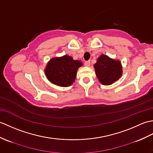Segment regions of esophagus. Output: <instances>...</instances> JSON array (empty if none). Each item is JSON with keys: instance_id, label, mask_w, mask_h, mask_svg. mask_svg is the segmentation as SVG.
<instances>
[{"instance_id": "34e87169", "label": "esophagus", "mask_w": 153, "mask_h": 153, "mask_svg": "<svg viewBox=\"0 0 153 153\" xmlns=\"http://www.w3.org/2000/svg\"><path fill=\"white\" fill-rule=\"evenodd\" d=\"M85 65L86 66H89L91 65L90 60H88V61H85Z\"/></svg>"}]
</instances>
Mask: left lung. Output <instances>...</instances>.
I'll return each instance as SVG.
<instances>
[{"label": "left lung", "instance_id": "8db88e82", "mask_svg": "<svg viewBox=\"0 0 153 153\" xmlns=\"http://www.w3.org/2000/svg\"><path fill=\"white\" fill-rule=\"evenodd\" d=\"M94 67L96 75L102 85H111L122 76L121 63L119 60L111 59L107 55H101L99 56Z\"/></svg>", "mask_w": 153, "mask_h": 153}]
</instances>
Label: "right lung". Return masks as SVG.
I'll list each match as a JSON object with an SVG mask.
<instances>
[{
	"instance_id": "right-lung-1",
	"label": "right lung",
	"mask_w": 153,
	"mask_h": 153,
	"mask_svg": "<svg viewBox=\"0 0 153 153\" xmlns=\"http://www.w3.org/2000/svg\"><path fill=\"white\" fill-rule=\"evenodd\" d=\"M82 65L79 60H74L68 55L52 58L47 64L45 74L52 83L60 87H68L74 82L77 71Z\"/></svg>"
}]
</instances>
